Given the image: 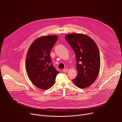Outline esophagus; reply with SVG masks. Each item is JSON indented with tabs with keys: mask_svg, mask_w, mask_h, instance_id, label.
<instances>
[{
	"mask_svg": "<svg viewBox=\"0 0 122 122\" xmlns=\"http://www.w3.org/2000/svg\"><path fill=\"white\" fill-rule=\"evenodd\" d=\"M68 71V69L67 68H64L63 69V72H66Z\"/></svg>",
	"mask_w": 122,
	"mask_h": 122,
	"instance_id": "esophagus-1",
	"label": "esophagus"
}]
</instances>
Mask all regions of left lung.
<instances>
[{"instance_id":"left-lung-1","label":"left lung","mask_w":122,"mask_h":122,"mask_svg":"<svg viewBox=\"0 0 122 122\" xmlns=\"http://www.w3.org/2000/svg\"><path fill=\"white\" fill-rule=\"evenodd\" d=\"M65 39L76 55L78 74L72 81L79 88L88 87L96 81L99 72L98 47L90 37L84 34L72 33L66 35Z\"/></svg>"}]
</instances>
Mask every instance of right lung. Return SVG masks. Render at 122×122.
Here are the masks:
<instances>
[{
	"instance_id": "obj_1",
	"label": "right lung",
	"mask_w": 122,
	"mask_h": 122,
	"mask_svg": "<svg viewBox=\"0 0 122 122\" xmlns=\"http://www.w3.org/2000/svg\"><path fill=\"white\" fill-rule=\"evenodd\" d=\"M57 39L56 35L41 37L33 42L28 50L25 60L27 73L33 84L40 89L50 88L59 73L51 64L50 55Z\"/></svg>"
}]
</instances>
